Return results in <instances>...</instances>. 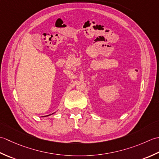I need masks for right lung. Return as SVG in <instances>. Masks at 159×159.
Wrapping results in <instances>:
<instances>
[{
  "label": "right lung",
  "mask_w": 159,
  "mask_h": 159,
  "mask_svg": "<svg viewBox=\"0 0 159 159\" xmlns=\"http://www.w3.org/2000/svg\"><path fill=\"white\" fill-rule=\"evenodd\" d=\"M47 116H48V115H47Z\"/></svg>",
  "instance_id": "1"
}]
</instances>
